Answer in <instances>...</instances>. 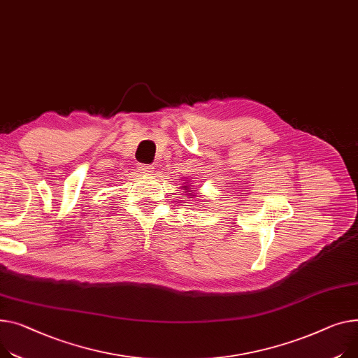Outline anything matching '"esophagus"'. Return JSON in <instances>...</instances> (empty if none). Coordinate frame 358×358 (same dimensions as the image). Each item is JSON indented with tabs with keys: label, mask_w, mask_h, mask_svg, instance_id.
Returning <instances> with one entry per match:
<instances>
[{
	"label": "esophagus",
	"mask_w": 358,
	"mask_h": 358,
	"mask_svg": "<svg viewBox=\"0 0 358 358\" xmlns=\"http://www.w3.org/2000/svg\"><path fill=\"white\" fill-rule=\"evenodd\" d=\"M139 170L144 173V174H152L154 173V165L150 164H141L139 165Z\"/></svg>",
	"instance_id": "esophagus-1"
}]
</instances>
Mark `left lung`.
<instances>
[{
  "mask_svg": "<svg viewBox=\"0 0 358 358\" xmlns=\"http://www.w3.org/2000/svg\"><path fill=\"white\" fill-rule=\"evenodd\" d=\"M185 187H187V185H185ZM192 193H193V192H188V194H192Z\"/></svg>",
  "mask_w": 358,
  "mask_h": 358,
  "instance_id": "obj_1",
  "label": "left lung"
}]
</instances>
